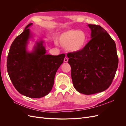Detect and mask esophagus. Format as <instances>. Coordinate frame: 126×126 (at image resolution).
<instances>
[{
	"label": "esophagus",
	"instance_id": "obj_1",
	"mask_svg": "<svg viewBox=\"0 0 126 126\" xmlns=\"http://www.w3.org/2000/svg\"><path fill=\"white\" fill-rule=\"evenodd\" d=\"M68 61V58H66V57H65V58H64V63H67Z\"/></svg>",
	"mask_w": 126,
	"mask_h": 126
}]
</instances>
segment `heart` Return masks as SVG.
Instances as JSON below:
<instances>
[{
  "mask_svg": "<svg viewBox=\"0 0 126 126\" xmlns=\"http://www.w3.org/2000/svg\"><path fill=\"white\" fill-rule=\"evenodd\" d=\"M87 40V35L85 32L73 29L60 34L57 39V43L62 47L66 48L68 51L76 53L85 48Z\"/></svg>",
  "mask_w": 126,
  "mask_h": 126,
  "instance_id": "obj_1",
  "label": "heart"
}]
</instances>
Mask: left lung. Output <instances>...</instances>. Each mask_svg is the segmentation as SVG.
<instances>
[{"instance_id": "obj_1", "label": "left lung", "mask_w": 126, "mask_h": 126, "mask_svg": "<svg viewBox=\"0 0 126 126\" xmlns=\"http://www.w3.org/2000/svg\"><path fill=\"white\" fill-rule=\"evenodd\" d=\"M91 40L80 51L68 53L71 78L79 93L89 95L108 89L118 68L115 42L99 25H88Z\"/></svg>"}]
</instances>
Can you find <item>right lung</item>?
<instances>
[{"label":"right lung","mask_w":126,"mask_h":126,"mask_svg":"<svg viewBox=\"0 0 126 126\" xmlns=\"http://www.w3.org/2000/svg\"><path fill=\"white\" fill-rule=\"evenodd\" d=\"M30 23L11 44L7 57V68L15 88L21 94L33 98L47 95L54 83L56 72L63 63L65 55L46 54L44 41H36L33 50L27 47L33 37L29 28Z\"/></svg>","instance_id":"add662e5"}]
</instances>
